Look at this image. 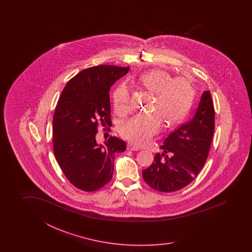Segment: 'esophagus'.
I'll return each mask as SVG.
<instances>
[{
  "label": "esophagus",
  "instance_id": "esophagus-1",
  "mask_svg": "<svg viewBox=\"0 0 252 252\" xmlns=\"http://www.w3.org/2000/svg\"><path fill=\"white\" fill-rule=\"evenodd\" d=\"M128 150H132V151H138V150H140V148L135 146V145H134L133 143H131V142H128Z\"/></svg>",
  "mask_w": 252,
  "mask_h": 252
}]
</instances>
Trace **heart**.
<instances>
[{"instance_id": "heart-1", "label": "heart", "mask_w": 252, "mask_h": 252, "mask_svg": "<svg viewBox=\"0 0 252 252\" xmlns=\"http://www.w3.org/2000/svg\"><path fill=\"white\" fill-rule=\"evenodd\" d=\"M141 86L155 96L150 110L139 113L122 125L124 139L138 146L147 144L160 130L162 120L166 126L178 124L188 113L193 99V88L188 80L174 78L163 70H152L141 75ZM113 107L119 114L129 111V94L125 85H120L113 94Z\"/></svg>"}]
</instances>
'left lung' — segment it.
Segmentation results:
<instances>
[{
    "label": "left lung",
    "instance_id": "8db88e82",
    "mask_svg": "<svg viewBox=\"0 0 252 252\" xmlns=\"http://www.w3.org/2000/svg\"><path fill=\"white\" fill-rule=\"evenodd\" d=\"M214 103L204 91L193 118L169 134L154 161L142 171L145 182L160 192H175L187 187L203 168L214 131Z\"/></svg>",
    "mask_w": 252,
    "mask_h": 252
}]
</instances>
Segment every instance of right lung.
<instances>
[{"label":"right lung","instance_id":"add662e5","mask_svg":"<svg viewBox=\"0 0 252 252\" xmlns=\"http://www.w3.org/2000/svg\"><path fill=\"white\" fill-rule=\"evenodd\" d=\"M129 67L97 65L82 70L64 86L54 113V154L75 188L92 192L113 177L114 157L126 143L110 137L97 143L98 125L111 126L110 88Z\"/></svg>","mask_w":252,"mask_h":252}]
</instances>
